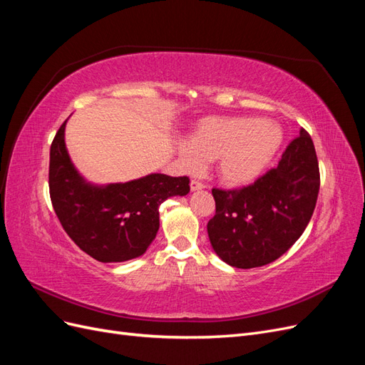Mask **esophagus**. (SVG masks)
Listing matches in <instances>:
<instances>
[{
	"label": "esophagus",
	"instance_id": "34e87169",
	"mask_svg": "<svg viewBox=\"0 0 365 365\" xmlns=\"http://www.w3.org/2000/svg\"><path fill=\"white\" fill-rule=\"evenodd\" d=\"M202 189H205V185H204L202 182L196 181V180H192V181H190V190H192V192H197V190H202Z\"/></svg>",
	"mask_w": 365,
	"mask_h": 365
}]
</instances>
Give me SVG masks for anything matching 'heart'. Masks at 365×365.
<instances>
[{
  "mask_svg": "<svg viewBox=\"0 0 365 365\" xmlns=\"http://www.w3.org/2000/svg\"><path fill=\"white\" fill-rule=\"evenodd\" d=\"M282 143L283 130L272 120L208 117L195 126L189 141L176 145V150L185 172H201L204 160H215L220 182L244 187L264 172Z\"/></svg>",
  "mask_w": 365,
  "mask_h": 365,
  "instance_id": "1",
  "label": "heart"
}]
</instances>
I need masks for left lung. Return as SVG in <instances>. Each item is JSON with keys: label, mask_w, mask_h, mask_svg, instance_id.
Returning <instances> with one entry per match:
<instances>
[{"label": "left lung", "mask_w": 365, "mask_h": 365, "mask_svg": "<svg viewBox=\"0 0 365 365\" xmlns=\"http://www.w3.org/2000/svg\"><path fill=\"white\" fill-rule=\"evenodd\" d=\"M319 190L311 135L300 129L275 169L236 190L213 189L210 244L230 267L250 269L277 260L303 235Z\"/></svg>", "instance_id": "obj_1"}]
</instances>
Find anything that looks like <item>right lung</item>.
<instances>
[{
    "label": "right lung",
    "instance_id": "1",
    "mask_svg": "<svg viewBox=\"0 0 365 365\" xmlns=\"http://www.w3.org/2000/svg\"><path fill=\"white\" fill-rule=\"evenodd\" d=\"M50 148V197L63 230L98 262L137 259L160 228V205L190 192L187 176L149 173L128 182L94 184L76 169L65 145V126Z\"/></svg>",
    "mask_w": 365,
    "mask_h": 365
}]
</instances>
